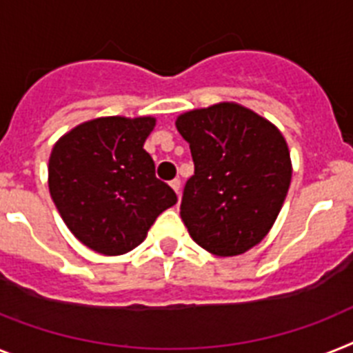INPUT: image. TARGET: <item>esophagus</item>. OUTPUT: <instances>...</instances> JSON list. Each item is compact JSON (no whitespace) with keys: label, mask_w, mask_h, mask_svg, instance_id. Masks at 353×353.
Instances as JSON below:
<instances>
[{"label":"esophagus","mask_w":353,"mask_h":353,"mask_svg":"<svg viewBox=\"0 0 353 353\" xmlns=\"http://www.w3.org/2000/svg\"><path fill=\"white\" fill-rule=\"evenodd\" d=\"M170 186H172V188H174V190H176L177 195L181 194V179H179V177H176V179H172Z\"/></svg>","instance_id":"obj_1"}]
</instances>
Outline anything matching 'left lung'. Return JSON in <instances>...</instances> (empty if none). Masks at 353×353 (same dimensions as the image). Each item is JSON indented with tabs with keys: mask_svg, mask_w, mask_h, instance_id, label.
<instances>
[{
	"mask_svg": "<svg viewBox=\"0 0 353 353\" xmlns=\"http://www.w3.org/2000/svg\"><path fill=\"white\" fill-rule=\"evenodd\" d=\"M190 145L181 219L201 248L242 254L268 235L291 185V156L271 121L239 103H217L177 118Z\"/></svg>",
	"mask_w": 353,
	"mask_h": 353,
	"instance_id": "1",
	"label": "left lung"
}]
</instances>
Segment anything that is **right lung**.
<instances>
[{
    "instance_id": "obj_1",
    "label": "right lung",
    "mask_w": 353,
    "mask_h": 353,
    "mask_svg": "<svg viewBox=\"0 0 353 353\" xmlns=\"http://www.w3.org/2000/svg\"><path fill=\"white\" fill-rule=\"evenodd\" d=\"M154 125L150 117L97 118L53 147L50 195L70 232L97 253L134 250L159 213L177 203L143 149Z\"/></svg>"
}]
</instances>
